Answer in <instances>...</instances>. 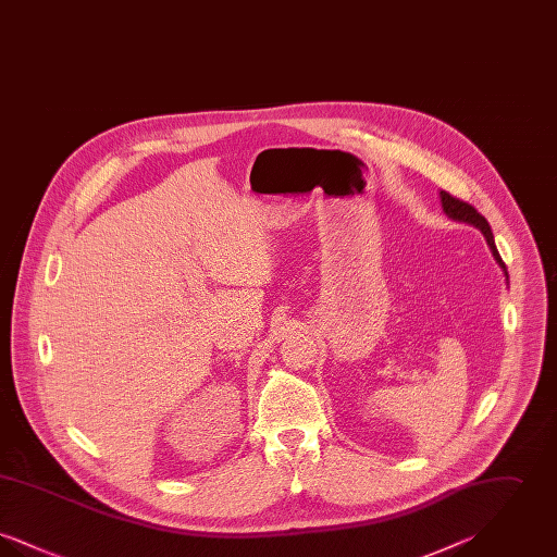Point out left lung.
Returning a JSON list of instances; mask_svg holds the SVG:
<instances>
[{"mask_svg": "<svg viewBox=\"0 0 557 557\" xmlns=\"http://www.w3.org/2000/svg\"><path fill=\"white\" fill-rule=\"evenodd\" d=\"M438 196H441L443 212H445L449 219H453V221H459V223L474 225L476 230L482 232V236H484L486 244H488V248H491V252H493V259L497 261V265L502 267L505 280H509V275H507V267H505L504 261H502V257H499V250H497V246H495V238H493V232H491L488 221H486V219H484V216H482V214H480L472 205H468V202H463V200H459V198H453V196L447 194L445 189H441V191H438Z\"/></svg>", "mask_w": 557, "mask_h": 557, "instance_id": "1", "label": "left lung"}]
</instances>
